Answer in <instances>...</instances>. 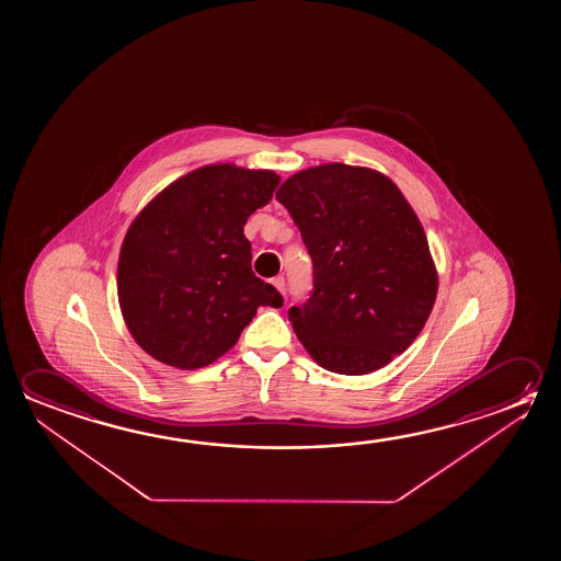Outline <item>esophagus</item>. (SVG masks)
<instances>
[{
  "mask_svg": "<svg viewBox=\"0 0 561 561\" xmlns=\"http://www.w3.org/2000/svg\"><path fill=\"white\" fill-rule=\"evenodd\" d=\"M272 284H274V287H276L277 291L279 294H285V279L284 276H277L272 279Z\"/></svg>",
  "mask_w": 561,
  "mask_h": 561,
  "instance_id": "34e87169",
  "label": "esophagus"
}]
</instances>
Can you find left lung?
I'll return each instance as SVG.
<instances>
[{"label": "left lung", "mask_w": 561, "mask_h": 561, "mask_svg": "<svg viewBox=\"0 0 561 561\" xmlns=\"http://www.w3.org/2000/svg\"><path fill=\"white\" fill-rule=\"evenodd\" d=\"M312 257L314 289L289 321L321 368L364 376L413 344L431 317L438 272L423 225L386 174L314 165L276 193Z\"/></svg>", "instance_id": "obj_1"}]
</instances>
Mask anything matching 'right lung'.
<instances>
[{"mask_svg":"<svg viewBox=\"0 0 561 561\" xmlns=\"http://www.w3.org/2000/svg\"><path fill=\"white\" fill-rule=\"evenodd\" d=\"M279 184L274 170L209 164L165 185L121 244V314L165 366L199 369L227 354L260 305L282 307L254 276L244 225Z\"/></svg>","mask_w":561,"mask_h":561,"instance_id":"add662e5","label":"right lung"}]
</instances>
